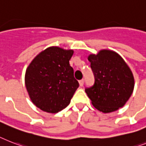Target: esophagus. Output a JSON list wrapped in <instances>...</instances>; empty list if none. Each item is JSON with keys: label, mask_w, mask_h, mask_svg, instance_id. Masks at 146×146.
I'll list each match as a JSON object with an SVG mask.
<instances>
[{"label": "esophagus", "mask_w": 146, "mask_h": 146, "mask_svg": "<svg viewBox=\"0 0 146 146\" xmlns=\"http://www.w3.org/2000/svg\"><path fill=\"white\" fill-rule=\"evenodd\" d=\"M79 82V85H80L81 87H82V86L84 85V83H85V79H82V80H80Z\"/></svg>", "instance_id": "1"}]
</instances>
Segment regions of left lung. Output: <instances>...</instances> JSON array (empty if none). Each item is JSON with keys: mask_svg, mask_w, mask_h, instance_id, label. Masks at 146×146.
<instances>
[{"mask_svg": "<svg viewBox=\"0 0 146 146\" xmlns=\"http://www.w3.org/2000/svg\"><path fill=\"white\" fill-rule=\"evenodd\" d=\"M88 61L94 83L85 90L94 106L104 113L122 107L134 87L133 73L124 59L115 52L101 50L98 54H90Z\"/></svg>", "mask_w": 146, "mask_h": 146, "instance_id": "1", "label": "left lung"}]
</instances>
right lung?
<instances>
[{
  "instance_id": "1",
  "label": "right lung",
  "mask_w": 146,
  "mask_h": 146,
  "mask_svg": "<svg viewBox=\"0 0 146 146\" xmlns=\"http://www.w3.org/2000/svg\"><path fill=\"white\" fill-rule=\"evenodd\" d=\"M73 50L49 47L32 61L25 73V86L33 104L56 113L67 107L79 88L69 61Z\"/></svg>"
}]
</instances>
